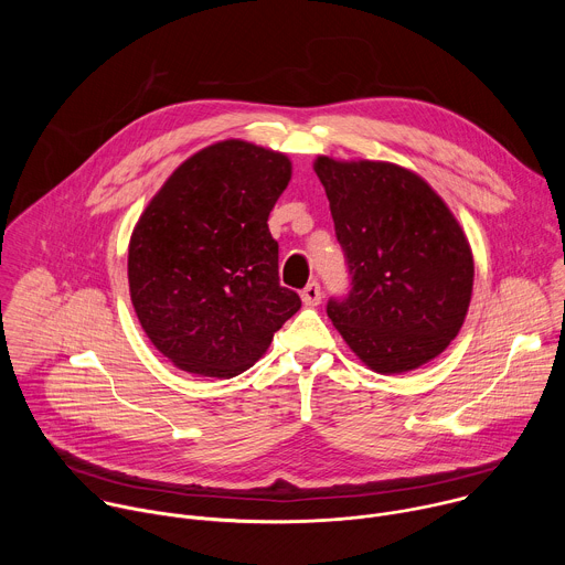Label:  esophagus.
<instances>
[{"label": "esophagus", "instance_id": "obj_1", "mask_svg": "<svg viewBox=\"0 0 565 565\" xmlns=\"http://www.w3.org/2000/svg\"><path fill=\"white\" fill-rule=\"evenodd\" d=\"M301 301L306 306H317L321 301V288L317 281H310L303 290H301Z\"/></svg>", "mask_w": 565, "mask_h": 565}]
</instances>
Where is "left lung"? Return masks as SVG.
I'll return each mask as SVG.
<instances>
[{
	"label": "left lung",
	"instance_id": "8db88e82",
	"mask_svg": "<svg viewBox=\"0 0 565 565\" xmlns=\"http://www.w3.org/2000/svg\"><path fill=\"white\" fill-rule=\"evenodd\" d=\"M351 290L327 312L373 371H414L458 335L473 286L469 241L431 185L384 160L317 156Z\"/></svg>",
	"mask_w": 565,
	"mask_h": 565
}]
</instances>
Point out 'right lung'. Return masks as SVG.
I'll list each match as a JSON object with an SVG mask.
<instances>
[{
	"instance_id": "1",
	"label": "right lung",
	"mask_w": 565,
	"mask_h": 565,
	"mask_svg": "<svg viewBox=\"0 0 565 565\" xmlns=\"http://www.w3.org/2000/svg\"><path fill=\"white\" fill-rule=\"evenodd\" d=\"M290 158L246 140L181 163L129 241V295L151 344L181 371L234 377L270 347L301 299L279 284L268 216Z\"/></svg>"
}]
</instances>
